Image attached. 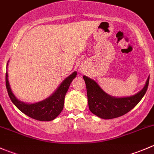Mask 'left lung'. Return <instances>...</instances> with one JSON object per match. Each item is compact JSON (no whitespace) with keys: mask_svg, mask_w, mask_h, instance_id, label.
Returning a JSON list of instances; mask_svg holds the SVG:
<instances>
[{"mask_svg":"<svg viewBox=\"0 0 154 154\" xmlns=\"http://www.w3.org/2000/svg\"><path fill=\"white\" fill-rule=\"evenodd\" d=\"M149 77L144 88L137 94L126 97H115L107 94L94 80L83 76L86 86L88 108L100 119H111L120 117L133 109L146 93Z\"/></svg>","mask_w":154,"mask_h":154,"instance_id":"1","label":"left lung"}]
</instances>
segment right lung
<instances>
[{"label": "right lung", "mask_w": 154, "mask_h": 154, "mask_svg": "<svg viewBox=\"0 0 154 154\" xmlns=\"http://www.w3.org/2000/svg\"><path fill=\"white\" fill-rule=\"evenodd\" d=\"M76 75L77 72L74 71L71 75L68 76L67 78L65 79L58 88L54 91V94H51L48 98L38 103L30 104L20 101L14 95L8 81L7 71L6 72V86L11 100L20 111L35 120L49 122L55 119L63 109L65 96L68 91L70 84Z\"/></svg>", "instance_id": "obj_1"}]
</instances>
